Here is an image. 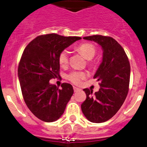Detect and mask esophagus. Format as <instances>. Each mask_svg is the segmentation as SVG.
<instances>
[{"label": "esophagus", "mask_w": 147, "mask_h": 147, "mask_svg": "<svg viewBox=\"0 0 147 147\" xmlns=\"http://www.w3.org/2000/svg\"><path fill=\"white\" fill-rule=\"evenodd\" d=\"M73 89H74V91H75V92H77V91H79V90H81V89L78 88V87H73Z\"/></svg>", "instance_id": "esophagus-1"}]
</instances>
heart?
<instances>
[{
	"label": "heart",
	"instance_id": "b5f03b06",
	"mask_svg": "<svg viewBox=\"0 0 147 147\" xmlns=\"http://www.w3.org/2000/svg\"><path fill=\"white\" fill-rule=\"evenodd\" d=\"M78 51L85 57L87 60H92L96 55V48L91 43H83L77 47ZM69 52L67 50H63L59 55V63L62 67H65L68 63ZM84 72L80 71H73L68 75L67 78L70 82L75 84H80L85 78Z\"/></svg>",
	"mask_w": 147,
	"mask_h": 147
}]
</instances>
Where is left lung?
Here are the masks:
<instances>
[{"label": "left lung", "instance_id": "8db88e82", "mask_svg": "<svg viewBox=\"0 0 147 147\" xmlns=\"http://www.w3.org/2000/svg\"><path fill=\"white\" fill-rule=\"evenodd\" d=\"M94 41L103 50L102 61L94 78L100 82L98 92L84 89L87 98L81 105L89 121L102 123L112 117L124 103L129 91L130 64L124 49L114 38L96 35L84 37Z\"/></svg>", "mask_w": 147, "mask_h": 147}]
</instances>
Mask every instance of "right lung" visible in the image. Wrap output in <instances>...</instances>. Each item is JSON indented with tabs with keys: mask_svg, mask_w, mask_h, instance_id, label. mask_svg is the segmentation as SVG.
<instances>
[{
	"mask_svg": "<svg viewBox=\"0 0 147 147\" xmlns=\"http://www.w3.org/2000/svg\"><path fill=\"white\" fill-rule=\"evenodd\" d=\"M80 39L54 33L40 35L23 51L18 69L22 94L28 109L42 121L58 119L73 94L70 84L63 83L58 89L50 80L60 77L61 52Z\"/></svg>",
	"mask_w": 147,
	"mask_h": 147,
	"instance_id": "right-lung-1",
	"label": "right lung"
}]
</instances>
